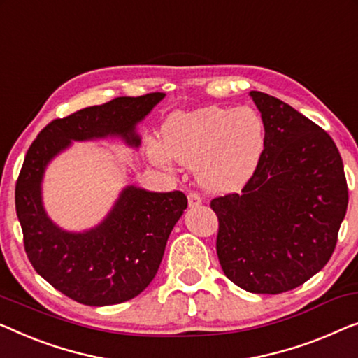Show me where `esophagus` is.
<instances>
[{"mask_svg": "<svg viewBox=\"0 0 358 358\" xmlns=\"http://www.w3.org/2000/svg\"><path fill=\"white\" fill-rule=\"evenodd\" d=\"M187 199H189V206H190V208H195V206L201 205V199H200V195H199V194H195V192H190Z\"/></svg>", "mask_w": 358, "mask_h": 358, "instance_id": "34e87169", "label": "esophagus"}]
</instances>
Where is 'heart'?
Masks as SVG:
<instances>
[{"mask_svg":"<svg viewBox=\"0 0 358 358\" xmlns=\"http://www.w3.org/2000/svg\"><path fill=\"white\" fill-rule=\"evenodd\" d=\"M163 145L150 142L155 163L169 166L171 159L195 168L199 182L211 192L239 187L255 171L265 143V129L250 106L234 110L205 106L179 111L162 129Z\"/></svg>","mask_w":358,"mask_h":358,"instance_id":"obj_1","label":"heart"}]
</instances>
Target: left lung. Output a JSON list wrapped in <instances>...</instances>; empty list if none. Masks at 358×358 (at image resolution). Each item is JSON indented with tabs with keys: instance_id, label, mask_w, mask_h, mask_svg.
<instances>
[{
	"instance_id": "8db88e82",
	"label": "left lung",
	"mask_w": 358,
	"mask_h": 358,
	"mask_svg": "<svg viewBox=\"0 0 358 358\" xmlns=\"http://www.w3.org/2000/svg\"><path fill=\"white\" fill-rule=\"evenodd\" d=\"M248 95L262 113L265 143L241 194L211 200L216 252L236 286L281 294L328 263L349 194L339 150L323 129L268 93Z\"/></svg>"
}]
</instances>
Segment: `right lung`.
Instances as JSON below:
<instances>
[{
    "label": "right lung",
    "instance_id": "add662e5",
    "mask_svg": "<svg viewBox=\"0 0 358 358\" xmlns=\"http://www.w3.org/2000/svg\"><path fill=\"white\" fill-rule=\"evenodd\" d=\"M163 98L164 93L119 96L55 119L25 155L15 184L25 252L35 271L76 302L105 307L141 294L158 271L171 231L187 208V196L179 190L158 194L126 185L96 226L66 231L45 210V171L72 142L117 137L138 148L137 126Z\"/></svg>",
    "mask_w": 358,
    "mask_h": 358
}]
</instances>
